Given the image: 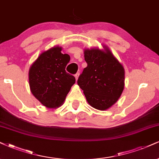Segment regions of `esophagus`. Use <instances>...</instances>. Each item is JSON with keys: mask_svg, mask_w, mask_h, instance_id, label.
I'll list each match as a JSON object with an SVG mask.
<instances>
[{"mask_svg": "<svg viewBox=\"0 0 159 159\" xmlns=\"http://www.w3.org/2000/svg\"><path fill=\"white\" fill-rule=\"evenodd\" d=\"M79 76H80V73H79V72H77V73H76V74H75V78H76V80H78V77H79Z\"/></svg>", "mask_w": 159, "mask_h": 159, "instance_id": "esophagus-1", "label": "esophagus"}]
</instances>
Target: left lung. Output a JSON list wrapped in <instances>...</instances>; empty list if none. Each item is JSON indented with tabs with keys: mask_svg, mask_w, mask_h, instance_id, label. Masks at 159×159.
<instances>
[{
	"mask_svg": "<svg viewBox=\"0 0 159 159\" xmlns=\"http://www.w3.org/2000/svg\"><path fill=\"white\" fill-rule=\"evenodd\" d=\"M88 66L77 80L90 105L105 111L116 102L125 86L123 66L108 48L105 52L96 48L84 52Z\"/></svg>",
	"mask_w": 159,
	"mask_h": 159,
	"instance_id": "1",
	"label": "left lung"
}]
</instances>
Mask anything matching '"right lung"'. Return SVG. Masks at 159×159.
<instances>
[{
	"mask_svg": "<svg viewBox=\"0 0 159 159\" xmlns=\"http://www.w3.org/2000/svg\"><path fill=\"white\" fill-rule=\"evenodd\" d=\"M61 51V47L56 46L42 53L29 72L31 91L48 108L60 106L76 81L66 70L70 56Z\"/></svg>",
	"mask_w": 159,
	"mask_h": 159,
	"instance_id": "right-lung-1",
	"label": "right lung"
}]
</instances>
